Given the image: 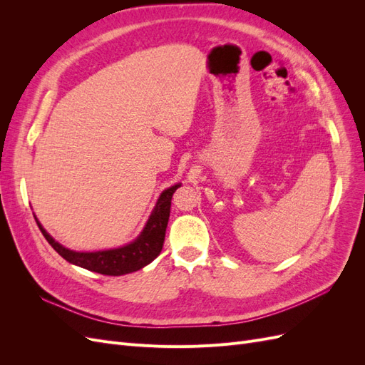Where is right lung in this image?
<instances>
[{
  "mask_svg": "<svg viewBox=\"0 0 365 365\" xmlns=\"http://www.w3.org/2000/svg\"><path fill=\"white\" fill-rule=\"evenodd\" d=\"M178 187H181V184H175L160 195L145 228H143L141 235L134 242L114 250L94 252L71 251L58 244V242L43 230L36 216H35L36 224L43 237L47 239V242L54 248V251H58L67 262L77 264V267L85 268L88 271L98 272L103 275H123L145 268L153 259L158 257V254L163 250L165 228H168L170 216L172 196Z\"/></svg>",
  "mask_w": 365,
  "mask_h": 365,
  "instance_id": "right-lung-1",
  "label": "right lung"
}]
</instances>
